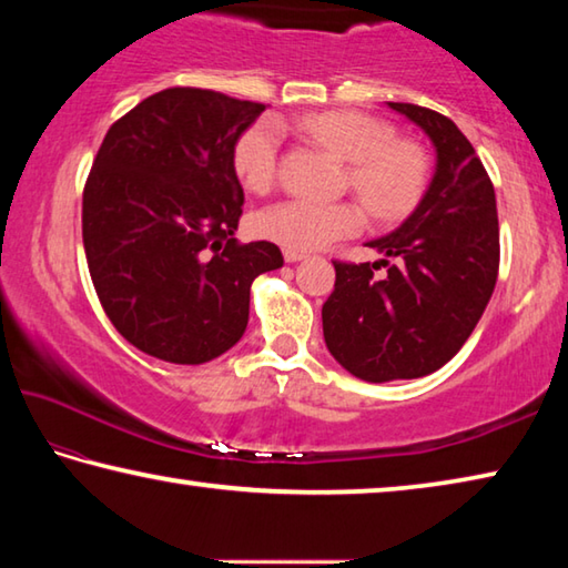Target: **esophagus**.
<instances>
[{"mask_svg":"<svg viewBox=\"0 0 568 568\" xmlns=\"http://www.w3.org/2000/svg\"><path fill=\"white\" fill-rule=\"evenodd\" d=\"M283 257L287 263H297V261H305L307 253H301V250H283Z\"/></svg>","mask_w":568,"mask_h":568,"instance_id":"esophagus-1","label":"esophagus"}]
</instances>
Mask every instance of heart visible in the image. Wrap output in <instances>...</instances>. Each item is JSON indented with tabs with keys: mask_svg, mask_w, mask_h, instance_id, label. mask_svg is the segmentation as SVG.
I'll return each instance as SVG.
<instances>
[{
	"mask_svg": "<svg viewBox=\"0 0 568 568\" xmlns=\"http://www.w3.org/2000/svg\"><path fill=\"white\" fill-rule=\"evenodd\" d=\"M297 130L318 145L348 160V185L373 217L390 223L408 215L423 195L428 175L426 152L413 140H398L386 122L361 112L328 110L297 120ZM237 180L250 192L271 190L281 168V130L271 120H261L240 134L233 150ZM255 233L287 250L311 253L358 235L365 213L358 203H313L285 200L255 215Z\"/></svg>",
	"mask_w": 568,
	"mask_h": 568,
	"instance_id": "1",
	"label": "heart"
}]
</instances>
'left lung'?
<instances>
[{
  "mask_svg": "<svg viewBox=\"0 0 568 568\" xmlns=\"http://www.w3.org/2000/svg\"><path fill=\"white\" fill-rule=\"evenodd\" d=\"M388 108L434 142L436 175L406 223L368 243L381 263L333 261L323 303L331 355L371 383L428 376L454 358L491 301L501 257L494 182L466 134L436 110ZM381 264L387 275L376 278Z\"/></svg>",
  "mask_w": 568,
  "mask_h": 568,
  "instance_id": "8db88e82",
  "label": "left lung"
}]
</instances>
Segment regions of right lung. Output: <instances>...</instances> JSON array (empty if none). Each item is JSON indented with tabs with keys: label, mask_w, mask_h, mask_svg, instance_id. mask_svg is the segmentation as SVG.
<instances>
[{
	"label": "right lung",
	"mask_w": 568,
	"mask_h": 568,
	"mask_svg": "<svg viewBox=\"0 0 568 568\" xmlns=\"http://www.w3.org/2000/svg\"><path fill=\"white\" fill-rule=\"evenodd\" d=\"M265 104L215 90L150 94L112 124L82 192L92 285L124 341L200 365L243 338L250 285L283 265L267 240L237 243L233 150Z\"/></svg>",
	"instance_id": "add662e5"
}]
</instances>
